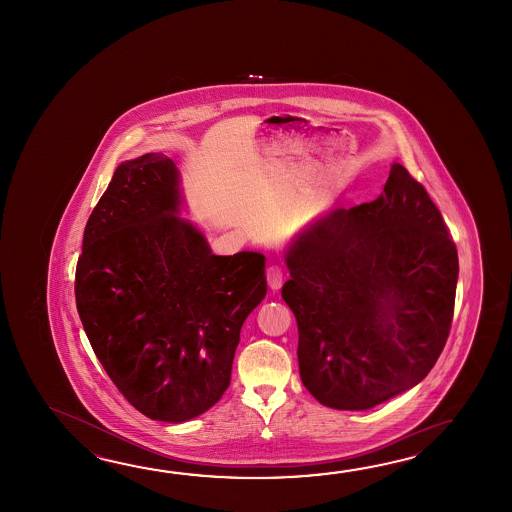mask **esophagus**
I'll return each mask as SVG.
<instances>
[{"instance_id": "1", "label": "esophagus", "mask_w": 512, "mask_h": 512, "mask_svg": "<svg viewBox=\"0 0 512 512\" xmlns=\"http://www.w3.org/2000/svg\"><path fill=\"white\" fill-rule=\"evenodd\" d=\"M267 283L272 291H278L283 283V271L278 265H272L267 269Z\"/></svg>"}]
</instances>
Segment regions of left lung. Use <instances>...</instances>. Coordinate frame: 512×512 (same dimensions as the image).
<instances>
[{"label":"left lung","mask_w":512,"mask_h":512,"mask_svg":"<svg viewBox=\"0 0 512 512\" xmlns=\"http://www.w3.org/2000/svg\"><path fill=\"white\" fill-rule=\"evenodd\" d=\"M285 263L300 379L318 403L370 410L434 368L452 326L459 261L441 212L403 164H392L375 201L309 223Z\"/></svg>","instance_id":"8db88e82"}]
</instances>
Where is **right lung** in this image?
Instances as JSON below:
<instances>
[{"label": "right lung", "instance_id": "add662e5", "mask_svg": "<svg viewBox=\"0 0 512 512\" xmlns=\"http://www.w3.org/2000/svg\"><path fill=\"white\" fill-rule=\"evenodd\" d=\"M163 153L119 164L87 219L75 296L100 364L141 414L185 423L229 388L245 318L267 293L265 256H216L179 216Z\"/></svg>", "mask_w": 512, "mask_h": 512}]
</instances>
